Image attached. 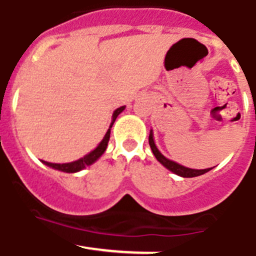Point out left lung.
I'll use <instances>...</instances> for the list:
<instances>
[{
    "label": "left lung",
    "mask_w": 256,
    "mask_h": 256,
    "mask_svg": "<svg viewBox=\"0 0 256 256\" xmlns=\"http://www.w3.org/2000/svg\"><path fill=\"white\" fill-rule=\"evenodd\" d=\"M149 145H150L152 152H153L156 160L162 163L167 170H170L171 172H174V174H178V176L181 177H196V176H200V174H206V172H209L212 170V168H206V170H192V168L184 167V166L178 164V163L166 158V156H163V154L160 153V152L158 150V148L156 146V142H154V139H153V131L152 130H150V134H149Z\"/></svg>",
    "instance_id": "8db88e82"
}]
</instances>
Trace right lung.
I'll return each instance as SVG.
<instances>
[{
  "instance_id": "add662e5",
  "label": "right lung",
  "mask_w": 256,
  "mask_h": 256,
  "mask_svg": "<svg viewBox=\"0 0 256 256\" xmlns=\"http://www.w3.org/2000/svg\"><path fill=\"white\" fill-rule=\"evenodd\" d=\"M124 110H125V106L117 108L116 111L114 112V116H112V124H111V126H110V128H108L107 132H106L104 138H103L102 142H100V145H98V146H96L94 150H92L89 154H86V156H82V158H80V160H75V162L62 163V164L61 163H50V162H46V160H42V162L44 163L46 166H48V167H52V168H54V170H58V171H62V172H66V174H75V172H79V171H82V170H84L86 166L93 164V163L96 162V160H98V158H100L103 153H104L106 149H107L108 140H110V135H111L112 125H114V120L117 118V116H118V114H121Z\"/></svg>"
}]
</instances>
